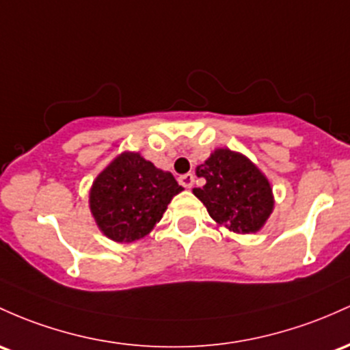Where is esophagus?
Here are the masks:
<instances>
[{
	"label": "esophagus",
	"mask_w": 350,
	"mask_h": 350,
	"mask_svg": "<svg viewBox=\"0 0 350 350\" xmlns=\"http://www.w3.org/2000/svg\"><path fill=\"white\" fill-rule=\"evenodd\" d=\"M194 179H196L194 174L187 172V174H183L181 178H179V184L186 187V189H191V187H193V184H194Z\"/></svg>",
	"instance_id": "esophagus-1"
}]
</instances>
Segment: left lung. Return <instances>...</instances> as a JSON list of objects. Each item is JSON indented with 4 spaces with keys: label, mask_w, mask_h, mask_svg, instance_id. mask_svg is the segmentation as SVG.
Here are the masks:
<instances>
[{
    "label": "left lung",
    "mask_w": 350,
    "mask_h": 350,
    "mask_svg": "<svg viewBox=\"0 0 350 350\" xmlns=\"http://www.w3.org/2000/svg\"><path fill=\"white\" fill-rule=\"evenodd\" d=\"M196 176L206 179L193 194L206 206L219 228L237 234H256L274 211V194L267 176L244 156L229 148H217Z\"/></svg>",
    "instance_id": "8db88e82"
}]
</instances>
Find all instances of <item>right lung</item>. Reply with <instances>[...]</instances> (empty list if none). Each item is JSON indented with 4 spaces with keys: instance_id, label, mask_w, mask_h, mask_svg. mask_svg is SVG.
Segmentation results:
<instances>
[{
    "instance_id": "right-lung-1",
    "label": "right lung",
    "mask_w": 350,
    "mask_h": 350,
    "mask_svg": "<svg viewBox=\"0 0 350 350\" xmlns=\"http://www.w3.org/2000/svg\"><path fill=\"white\" fill-rule=\"evenodd\" d=\"M181 191L171 172L156 167L139 152L124 151L96 176L90 211L107 239L136 243L156 228Z\"/></svg>"
}]
</instances>
